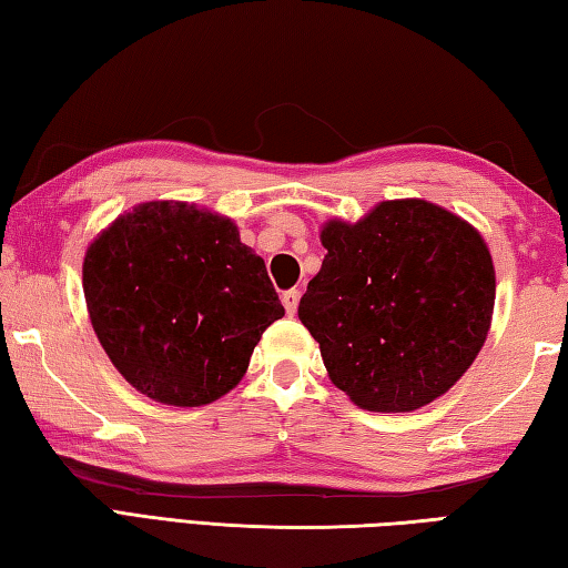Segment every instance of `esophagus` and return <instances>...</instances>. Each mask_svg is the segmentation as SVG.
<instances>
[{
    "mask_svg": "<svg viewBox=\"0 0 568 568\" xmlns=\"http://www.w3.org/2000/svg\"><path fill=\"white\" fill-rule=\"evenodd\" d=\"M298 288H288V292H284L282 294V302H284V308H286V314L292 316V314H296V308H298Z\"/></svg>",
    "mask_w": 568,
    "mask_h": 568,
    "instance_id": "34e87169",
    "label": "esophagus"
}]
</instances>
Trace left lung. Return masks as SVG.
Masks as SVG:
<instances>
[{"label": "left lung", "mask_w": 568, "mask_h": 568, "mask_svg": "<svg viewBox=\"0 0 568 568\" xmlns=\"http://www.w3.org/2000/svg\"><path fill=\"white\" fill-rule=\"evenodd\" d=\"M326 256L298 302L336 388L363 410L410 413L447 393L485 346L495 266L473 224L388 200L321 230Z\"/></svg>", "instance_id": "left-lung-1"}]
</instances>
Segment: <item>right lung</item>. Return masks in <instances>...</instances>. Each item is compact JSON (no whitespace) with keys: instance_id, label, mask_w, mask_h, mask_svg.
<instances>
[{"instance_id":"right-lung-1","label":"right lung","mask_w":568,"mask_h":568,"mask_svg":"<svg viewBox=\"0 0 568 568\" xmlns=\"http://www.w3.org/2000/svg\"><path fill=\"white\" fill-rule=\"evenodd\" d=\"M83 294L118 373L148 398L197 408L247 373L284 316L237 224L187 202H143L85 250Z\"/></svg>"}]
</instances>
